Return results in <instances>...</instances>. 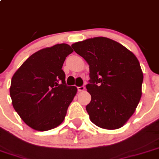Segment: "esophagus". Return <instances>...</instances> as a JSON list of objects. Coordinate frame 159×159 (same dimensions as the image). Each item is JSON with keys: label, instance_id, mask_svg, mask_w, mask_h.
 Wrapping results in <instances>:
<instances>
[{"label": "esophagus", "instance_id": "obj_1", "mask_svg": "<svg viewBox=\"0 0 159 159\" xmlns=\"http://www.w3.org/2000/svg\"><path fill=\"white\" fill-rule=\"evenodd\" d=\"M85 89L84 86H80V87H78V92H83V91Z\"/></svg>", "mask_w": 159, "mask_h": 159}]
</instances>
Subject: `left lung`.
<instances>
[{
    "label": "left lung",
    "instance_id": "obj_1",
    "mask_svg": "<svg viewBox=\"0 0 159 159\" xmlns=\"http://www.w3.org/2000/svg\"><path fill=\"white\" fill-rule=\"evenodd\" d=\"M71 47L89 65L86 89L92 99L86 110L91 121L108 130L122 127L141 97L143 73L138 58L106 37L88 39Z\"/></svg>",
    "mask_w": 159,
    "mask_h": 159
}]
</instances>
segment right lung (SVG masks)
Returning a JSON list of instances; mask_svg holds the SVG:
<instances>
[{
	"mask_svg": "<svg viewBox=\"0 0 159 159\" xmlns=\"http://www.w3.org/2000/svg\"><path fill=\"white\" fill-rule=\"evenodd\" d=\"M73 50L57 44L31 55L13 75L10 95L15 110L34 130L46 131L64 121L67 108L77 93L67 86L62 70Z\"/></svg>",
	"mask_w": 159,
	"mask_h": 159,
	"instance_id": "obj_1",
	"label": "right lung"
}]
</instances>
